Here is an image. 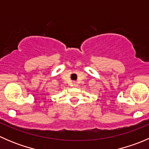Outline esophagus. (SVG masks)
I'll return each mask as SVG.
<instances>
[{
    "mask_svg": "<svg viewBox=\"0 0 149 149\" xmlns=\"http://www.w3.org/2000/svg\"><path fill=\"white\" fill-rule=\"evenodd\" d=\"M74 86H76V84H74Z\"/></svg>",
    "mask_w": 149,
    "mask_h": 149,
    "instance_id": "obj_1",
    "label": "esophagus"
}]
</instances>
